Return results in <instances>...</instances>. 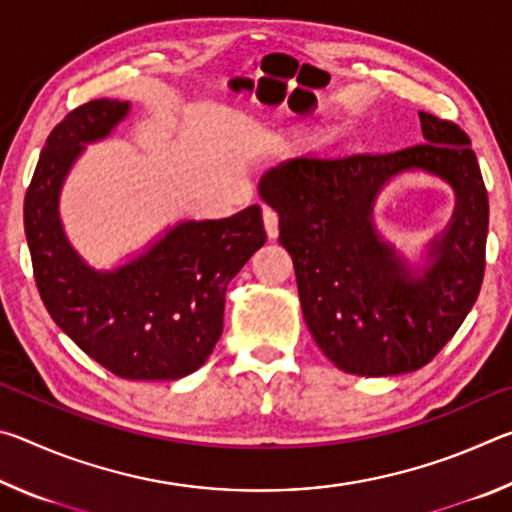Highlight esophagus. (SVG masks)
Here are the masks:
<instances>
[{
	"instance_id": "34e87169",
	"label": "esophagus",
	"mask_w": 512,
	"mask_h": 512,
	"mask_svg": "<svg viewBox=\"0 0 512 512\" xmlns=\"http://www.w3.org/2000/svg\"><path fill=\"white\" fill-rule=\"evenodd\" d=\"M262 219H264V230H266L268 239H275L277 237V212L273 210V207H264Z\"/></svg>"
}]
</instances>
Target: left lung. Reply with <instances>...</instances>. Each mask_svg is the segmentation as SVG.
Returning <instances> with one entry per match:
<instances>
[{
	"mask_svg": "<svg viewBox=\"0 0 512 512\" xmlns=\"http://www.w3.org/2000/svg\"><path fill=\"white\" fill-rule=\"evenodd\" d=\"M424 144L395 153L300 155L259 180L280 214V244L296 268L302 316L336 368L361 377L420 370L445 348L479 298L488 237V192L470 137L420 112ZM422 168L457 192L432 264L413 274L378 237L371 205L388 179Z\"/></svg>",
	"mask_w": 512,
	"mask_h": 512,
	"instance_id": "1",
	"label": "left lung"
}]
</instances>
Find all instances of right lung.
<instances>
[{"label":"right lung","instance_id":"obj_1","mask_svg":"<svg viewBox=\"0 0 512 512\" xmlns=\"http://www.w3.org/2000/svg\"><path fill=\"white\" fill-rule=\"evenodd\" d=\"M128 108L83 103L49 133L24 196V232L49 316L88 357L121 379H180L219 341L225 289L266 241L262 207L183 221L133 262L94 271L69 246L58 194L85 144L110 135Z\"/></svg>","mask_w":512,"mask_h":512}]
</instances>
